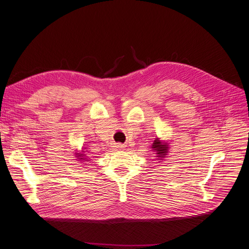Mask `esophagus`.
<instances>
[{"mask_svg":"<svg viewBox=\"0 0 249 249\" xmlns=\"http://www.w3.org/2000/svg\"><path fill=\"white\" fill-rule=\"evenodd\" d=\"M115 147H116L117 149H123V148L124 147V145H123V144H120V143H117V144L115 145Z\"/></svg>","mask_w":249,"mask_h":249,"instance_id":"obj_1","label":"esophagus"}]
</instances>
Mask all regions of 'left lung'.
I'll return each instance as SVG.
<instances>
[{"instance_id":"1","label":"left lung","mask_w":249,"mask_h":249,"mask_svg":"<svg viewBox=\"0 0 249 249\" xmlns=\"http://www.w3.org/2000/svg\"><path fill=\"white\" fill-rule=\"evenodd\" d=\"M152 148H154L155 152H157L158 157L164 158L165 156H166L168 146H167V145H163L159 139H156V140L154 141V143H153Z\"/></svg>"}]
</instances>
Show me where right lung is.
I'll return each instance as SVG.
<instances>
[{
	"label": "right lung",
	"instance_id": "obj_1",
	"mask_svg": "<svg viewBox=\"0 0 249 249\" xmlns=\"http://www.w3.org/2000/svg\"><path fill=\"white\" fill-rule=\"evenodd\" d=\"M80 157H82V156H80ZM79 159H81V160H82V159H84V158H79Z\"/></svg>",
	"mask_w": 249,
	"mask_h": 249
}]
</instances>
